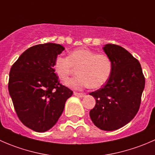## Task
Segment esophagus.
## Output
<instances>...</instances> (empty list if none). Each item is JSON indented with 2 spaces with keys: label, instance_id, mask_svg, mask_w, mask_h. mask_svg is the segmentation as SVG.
Listing matches in <instances>:
<instances>
[{
  "label": "esophagus",
  "instance_id": "esophagus-1",
  "mask_svg": "<svg viewBox=\"0 0 155 155\" xmlns=\"http://www.w3.org/2000/svg\"><path fill=\"white\" fill-rule=\"evenodd\" d=\"M74 95L76 97H84L85 96V94L83 93H77V92H74Z\"/></svg>",
  "mask_w": 155,
  "mask_h": 155
}]
</instances>
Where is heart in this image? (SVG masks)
<instances>
[{"label": "heart", "mask_w": 155, "mask_h": 155, "mask_svg": "<svg viewBox=\"0 0 155 155\" xmlns=\"http://www.w3.org/2000/svg\"><path fill=\"white\" fill-rule=\"evenodd\" d=\"M73 68H79V76L70 79L66 85L76 90L85 87L97 89L105 85L112 70L111 58L104 53H97L87 48L73 50L68 57L59 55L54 62V72L65 82L73 73Z\"/></svg>", "instance_id": "obj_1"}]
</instances>
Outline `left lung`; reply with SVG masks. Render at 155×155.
<instances>
[{
    "label": "left lung",
    "instance_id": "1",
    "mask_svg": "<svg viewBox=\"0 0 155 155\" xmlns=\"http://www.w3.org/2000/svg\"><path fill=\"white\" fill-rule=\"evenodd\" d=\"M103 48L112 61V73L102 87L89 94L96 100L89 114L95 126L112 131L126 125L137 115L145 77L139 61L125 48L115 44Z\"/></svg>",
    "mask_w": 155,
    "mask_h": 155
}]
</instances>
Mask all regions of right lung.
<instances>
[{"mask_svg":"<svg viewBox=\"0 0 155 155\" xmlns=\"http://www.w3.org/2000/svg\"><path fill=\"white\" fill-rule=\"evenodd\" d=\"M64 50L56 43L28 48L10 69L9 93L14 109L24 125L45 132L57 123L73 91L59 83L54 62Z\"/></svg>","mask_w":155,"mask_h":155,"instance_id":"add662e5","label":"right lung"}]
</instances>
